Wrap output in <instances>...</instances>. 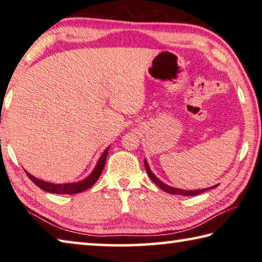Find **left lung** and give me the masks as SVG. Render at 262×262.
Listing matches in <instances>:
<instances>
[{
    "instance_id": "8db88e82",
    "label": "left lung",
    "mask_w": 262,
    "mask_h": 262,
    "mask_svg": "<svg viewBox=\"0 0 262 262\" xmlns=\"http://www.w3.org/2000/svg\"><path fill=\"white\" fill-rule=\"evenodd\" d=\"M145 168H146V171H147L148 176L150 180H152L155 184H157L160 189H162L164 192H168V193L170 194H180V195H196V194H200L203 193V192L207 191V190H210V189H214V187H216L217 185H215L213 187H209V189H204V190H196V191H186V190H181V189H175V187H171L169 186L167 184H164L163 182H161L159 180V178L154 175V173L152 172V170H150L149 167H148V163L147 161H145Z\"/></svg>"
}]
</instances>
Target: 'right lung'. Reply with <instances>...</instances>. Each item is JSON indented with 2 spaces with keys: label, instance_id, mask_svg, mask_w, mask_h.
Returning a JSON list of instances; mask_svg holds the SVG:
<instances>
[{
  "label": "right lung",
  "instance_id": "right-lung-1",
  "mask_svg": "<svg viewBox=\"0 0 262 262\" xmlns=\"http://www.w3.org/2000/svg\"><path fill=\"white\" fill-rule=\"evenodd\" d=\"M108 150H109V147L104 149V152L102 155H101L98 164H96L94 170L92 171V173L89 177H86L84 181H80L78 183H72V184H52V183H47V182L38 180V178H35L32 175H30L27 171H25V172H26V175L29 176L30 180L33 182L36 186H39L40 189L43 191L50 192V193H56V194L79 193V192L86 191L87 189H90V187L93 186L95 184V182L99 180L101 172H102L103 168H104L105 160H107V155H108Z\"/></svg>",
  "mask_w": 262,
  "mask_h": 262
}]
</instances>
